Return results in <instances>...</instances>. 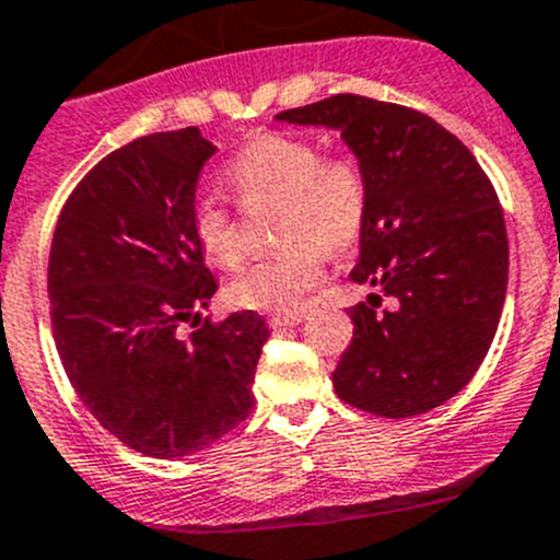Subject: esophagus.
Segmentation results:
<instances>
[{"label":"esophagus","instance_id":"34e87169","mask_svg":"<svg viewBox=\"0 0 560 560\" xmlns=\"http://www.w3.org/2000/svg\"><path fill=\"white\" fill-rule=\"evenodd\" d=\"M302 313L300 311H285V313H271L269 316V327L271 329H285V327H296L302 322Z\"/></svg>","mask_w":560,"mask_h":560}]
</instances>
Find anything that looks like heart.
Segmentation results:
<instances>
[{
  "instance_id": "1",
  "label": "heart",
  "mask_w": 560,
  "mask_h": 560,
  "mask_svg": "<svg viewBox=\"0 0 560 560\" xmlns=\"http://www.w3.org/2000/svg\"><path fill=\"white\" fill-rule=\"evenodd\" d=\"M242 203L283 200L280 253L249 264L228 289L233 305L285 313L302 305L318 283L324 258L351 247L369 214V180L351 156H322L316 142L291 135H260L228 164ZM191 231L206 260L220 269L242 264L236 220L217 195L200 197Z\"/></svg>"
}]
</instances>
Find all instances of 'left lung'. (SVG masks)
Segmentation results:
<instances>
[{"label": "left lung", "mask_w": 560, "mask_h": 560, "mask_svg": "<svg viewBox=\"0 0 560 560\" xmlns=\"http://www.w3.org/2000/svg\"><path fill=\"white\" fill-rule=\"evenodd\" d=\"M335 129L365 180L354 335L332 374L346 404L415 418L454 398L483 363L509 285V238L494 186L448 129L409 106L340 93L277 115ZM392 307L376 312L381 296Z\"/></svg>", "instance_id": "obj_1"}]
</instances>
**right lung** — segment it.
<instances>
[{"label":"right lung","instance_id":"add662e5","mask_svg":"<svg viewBox=\"0 0 560 560\" xmlns=\"http://www.w3.org/2000/svg\"><path fill=\"white\" fill-rule=\"evenodd\" d=\"M214 151L195 126L117 148L79 180L51 238L62 369L109 434L156 459L209 448L253 412L269 338L253 311L200 324L217 280L191 211ZM184 320L196 322L191 334L179 329Z\"/></svg>","mask_w":560,"mask_h":560}]
</instances>
